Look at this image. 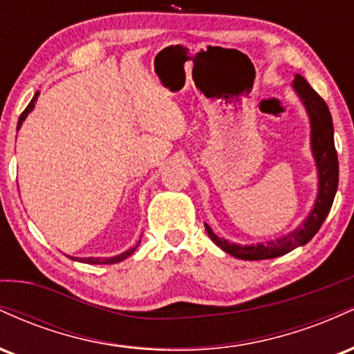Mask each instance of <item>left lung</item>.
I'll return each mask as SVG.
<instances>
[{"label":"left lung","mask_w":354,"mask_h":354,"mask_svg":"<svg viewBox=\"0 0 354 354\" xmlns=\"http://www.w3.org/2000/svg\"><path fill=\"white\" fill-rule=\"evenodd\" d=\"M293 89L301 100L311 126V151L318 171V194H316L315 205L308 216L298 228L290 231L281 238L270 239L266 243H256V245H236L230 243L228 239L219 238L213 233L205 223L208 236L213 239L216 246L221 248L225 253L245 261H258V259H271L283 256L295 248L306 245L310 239L318 233V230L330 213L333 200H335L336 189H338V154L335 149V129H333L331 113L323 98L313 89L308 81L301 75H296L293 80Z\"/></svg>","instance_id":"8db88e82"}]
</instances>
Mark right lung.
<instances>
[{"label":"right lung","instance_id":"1","mask_svg":"<svg viewBox=\"0 0 354 354\" xmlns=\"http://www.w3.org/2000/svg\"><path fill=\"white\" fill-rule=\"evenodd\" d=\"M38 96H39V91H36V93H35V96H33V100L30 101V104H28L26 109H24V111L21 113V116H19V121H18V128H16V129H19V128H21L23 121L26 120V116L30 115L31 111H33V108H35V104H36V100H38ZM138 245H140V241H138L135 246H131V248H129V250L123 251V253H120V254H116V256H109V258H76V256H70V258L73 259V261L88 263V265H115V263H120V261H123V259L129 258V256H131L133 253H135V251H136V248H138Z\"/></svg>","mask_w":354,"mask_h":354}]
</instances>
